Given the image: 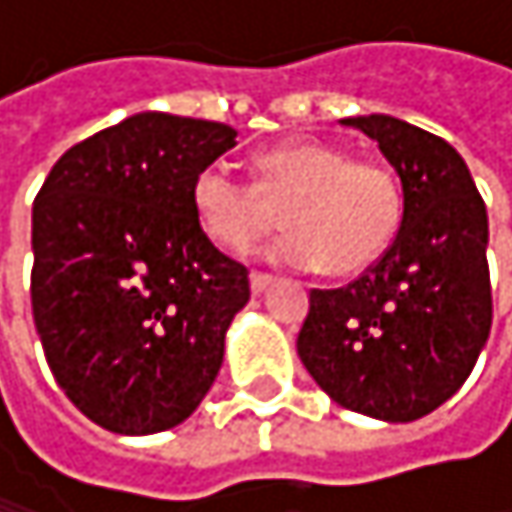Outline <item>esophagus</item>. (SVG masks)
I'll return each mask as SVG.
<instances>
[{
	"instance_id": "1",
	"label": "esophagus",
	"mask_w": 512,
	"mask_h": 512,
	"mask_svg": "<svg viewBox=\"0 0 512 512\" xmlns=\"http://www.w3.org/2000/svg\"><path fill=\"white\" fill-rule=\"evenodd\" d=\"M252 293L260 296V293H266L269 290V284H272V275H263V272H252Z\"/></svg>"
}]
</instances>
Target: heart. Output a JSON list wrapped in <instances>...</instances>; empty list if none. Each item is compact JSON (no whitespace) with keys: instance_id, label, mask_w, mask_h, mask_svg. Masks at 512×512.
Here are the masks:
<instances>
[{"instance_id":"b5f03b06","label":"heart","mask_w":512,"mask_h":512,"mask_svg":"<svg viewBox=\"0 0 512 512\" xmlns=\"http://www.w3.org/2000/svg\"><path fill=\"white\" fill-rule=\"evenodd\" d=\"M192 213L201 234L225 249L246 252L272 225L269 204H287L290 234L266 257L293 269L358 275L391 249L403 222V189L391 168L353 159L326 142H284L257 159V183L225 159L192 177Z\"/></svg>"}]
</instances>
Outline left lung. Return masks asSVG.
Masks as SVG:
<instances>
[{"instance_id":"1","label":"left lung","mask_w":512,"mask_h":512,"mask_svg":"<svg viewBox=\"0 0 512 512\" xmlns=\"http://www.w3.org/2000/svg\"><path fill=\"white\" fill-rule=\"evenodd\" d=\"M341 124L370 136L403 186L391 249L338 290H311L296 350L344 409L406 424L451 400L492 326L486 204L462 156L391 115Z\"/></svg>"}]
</instances>
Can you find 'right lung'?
Instances as JSON below:
<instances>
[{"mask_svg": "<svg viewBox=\"0 0 512 512\" xmlns=\"http://www.w3.org/2000/svg\"><path fill=\"white\" fill-rule=\"evenodd\" d=\"M139 112L73 145L32 207V314L70 403L121 436L183 424L210 391L249 269L198 228L189 189L237 142Z\"/></svg>", "mask_w": 512, "mask_h": 512, "instance_id": "add662e5", "label": "right lung"}]
</instances>
